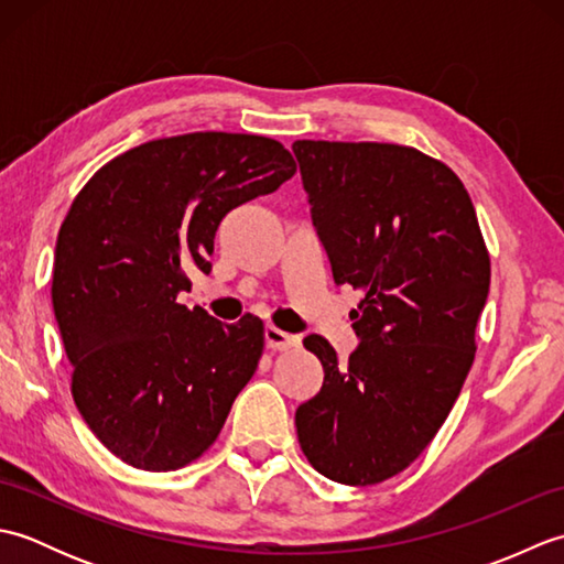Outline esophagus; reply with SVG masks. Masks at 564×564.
Returning <instances> with one entry per match:
<instances>
[{
	"instance_id": "esophagus-1",
	"label": "esophagus",
	"mask_w": 564,
	"mask_h": 564,
	"mask_svg": "<svg viewBox=\"0 0 564 564\" xmlns=\"http://www.w3.org/2000/svg\"><path fill=\"white\" fill-rule=\"evenodd\" d=\"M263 339H267V346L273 351H285V349H293V346L301 344V339H297L295 334H289L279 327L263 329Z\"/></svg>"
}]
</instances>
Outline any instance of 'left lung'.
I'll return each mask as SVG.
<instances>
[{
    "label": "left lung",
    "mask_w": 564,
    "mask_h": 564,
    "mask_svg": "<svg viewBox=\"0 0 564 564\" xmlns=\"http://www.w3.org/2000/svg\"><path fill=\"white\" fill-rule=\"evenodd\" d=\"M293 152L334 283L364 291L349 361L319 334L303 339L325 382L297 406V441L329 480L378 485L419 458L458 400L489 254L463 182L429 154L327 140Z\"/></svg>",
    "instance_id": "obj_1"
}]
</instances>
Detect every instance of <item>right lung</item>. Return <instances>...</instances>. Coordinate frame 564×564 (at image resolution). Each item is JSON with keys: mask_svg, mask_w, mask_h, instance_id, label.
Wrapping results in <instances>:
<instances>
[{"mask_svg": "<svg viewBox=\"0 0 564 564\" xmlns=\"http://www.w3.org/2000/svg\"><path fill=\"white\" fill-rule=\"evenodd\" d=\"M295 174L281 142L242 133L150 140L104 164L72 200L53 261V310L84 422L123 463L178 470L218 438L254 376L263 325L188 310L232 208Z\"/></svg>", "mask_w": 564, "mask_h": 564, "instance_id": "right-lung-1", "label": "right lung"}]
</instances>
